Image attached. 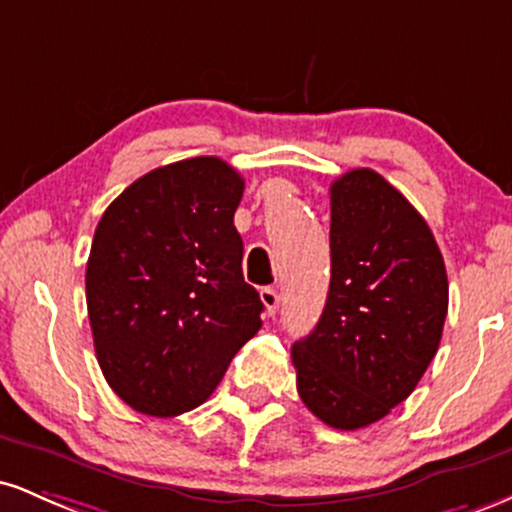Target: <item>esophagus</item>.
I'll return each mask as SVG.
<instances>
[{
	"label": "esophagus",
	"mask_w": 512,
	"mask_h": 512,
	"mask_svg": "<svg viewBox=\"0 0 512 512\" xmlns=\"http://www.w3.org/2000/svg\"><path fill=\"white\" fill-rule=\"evenodd\" d=\"M260 298L264 303V313L276 315V310H279V291H276V289H262Z\"/></svg>",
	"instance_id": "34e87169"
}]
</instances>
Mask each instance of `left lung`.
<instances>
[{
  "mask_svg": "<svg viewBox=\"0 0 512 512\" xmlns=\"http://www.w3.org/2000/svg\"><path fill=\"white\" fill-rule=\"evenodd\" d=\"M330 202V293L291 358L305 407L356 431L404 402L436 356L448 274L424 216L375 170L334 180Z\"/></svg>",
  "mask_w": 512,
  "mask_h": 512,
  "instance_id": "1",
  "label": "left lung"
}]
</instances>
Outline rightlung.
Masks as SVG:
<instances>
[{
  "label": "right lung",
  "instance_id": "right-lung-1",
  "mask_svg": "<svg viewBox=\"0 0 512 512\" xmlns=\"http://www.w3.org/2000/svg\"><path fill=\"white\" fill-rule=\"evenodd\" d=\"M245 180L216 156L161 166L105 209L86 264L93 346L113 392L149 416L207 402L262 327L233 226Z\"/></svg>",
  "mask_w": 512,
  "mask_h": 512
}]
</instances>
